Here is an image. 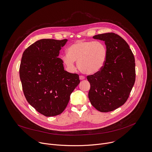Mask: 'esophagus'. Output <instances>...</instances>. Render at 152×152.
<instances>
[{"label":"esophagus","instance_id":"obj_1","mask_svg":"<svg viewBox=\"0 0 152 152\" xmlns=\"http://www.w3.org/2000/svg\"><path fill=\"white\" fill-rule=\"evenodd\" d=\"M85 79V77H84V76H79V79L80 80H84Z\"/></svg>","mask_w":152,"mask_h":152}]
</instances>
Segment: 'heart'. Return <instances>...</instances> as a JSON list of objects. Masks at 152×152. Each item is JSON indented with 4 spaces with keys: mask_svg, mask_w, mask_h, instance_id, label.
I'll use <instances>...</instances> for the list:
<instances>
[{
    "mask_svg": "<svg viewBox=\"0 0 152 152\" xmlns=\"http://www.w3.org/2000/svg\"><path fill=\"white\" fill-rule=\"evenodd\" d=\"M67 53L61 56L64 66L70 72L76 70L75 61L84 74L93 75L101 72L106 66L107 50L102 41L77 40L67 49Z\"/></svg>",
    "mask_w": 152,
    "mask_h": 152,
    "instance_id": "obj_1",
    "label": "heart"
}]
</instances>
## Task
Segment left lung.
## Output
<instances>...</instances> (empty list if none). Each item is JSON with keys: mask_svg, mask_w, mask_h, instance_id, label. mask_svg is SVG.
Masks as SVG:
<instances>
[{"mask_svg": "<svg viewBox=\"0 0 152 152\" xmlns=\"http://www.w3.org/2000/svg\"><path fill=\"white\" fill-rule=\"evenodd\" d=\"M104 41L107 50L106 66L99 73L87 76L88 98L100 112L113 111L127 100L135 81L134 54L126 41L114 33L93 36Z\"/></svg>", "mask_w": 152, "mask_h": 152, "instance_id": "1", "label": "left lung"}]
</instances>
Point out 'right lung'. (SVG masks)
<instances>
[{
    "mask_svg": "<svg viewBox=\"0 0 152 152\" xmlns=\"http://www.w3.org/2000/svg\"><path fill=\"white\" fill-rule=\"evenodd\" d=\"M68 40L41 39L23 52L20 78L28 102L40 114L53 117L66 109L79 75L64 70L59 50Z\"/></svg>",
    "mask_w": 152,
    "mask_h": 152,
    "instance_id": "right-lung-1",
    "label": "right lung"
}]
</instances>
